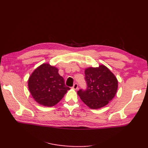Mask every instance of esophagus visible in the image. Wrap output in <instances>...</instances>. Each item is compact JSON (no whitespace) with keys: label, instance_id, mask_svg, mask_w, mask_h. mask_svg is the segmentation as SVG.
<instances>
[{"label":"esophagus","instance_id":"esophagus-1","mask_svg":"<svg viewBox=\"0 0 148 148\" xmlns=\"http://www.w3.org/2000/svg\"><path fill=\"white\" fill-rule=\"evenodd\" d=\"M72 88H73V89H75V90H77V89H78V84L77 83H75V84H73V86Z\"/></svg>","mask_w":148,"mask_h":148}]
</instances>
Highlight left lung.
I'll return each mask as SVG.
<instances>
[{
    "instance_id": "left-lung-1",
    "label": "left lung",
    "mask_w": 148,
    "mask_h": 148,
    "mask_svg": "<svg viewBox=\"0 0 148 148\" xmlns=\"http://www.w3.org/2000/svg\"><path fill=\"white\" fill-rule=\"evenodd\" d=\"M87 87L77 92L82 101L89 108L100 109L114 97L118 88L115 75L104 65L89 67L84 71Z\"/></svg>"
}]
</instances>
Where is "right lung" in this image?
Here are the masks:
<instances>
[{
	"label": "right lung",
	"mask_w": 148,
	"mask_h": 148,
	"mask_svg": "<svg viewBox=\"0 0 148 148\" xmlns=\"http://www.w3.org/2000/svg\"><path fill=\"white\" fill-rule=\"evenodd\" d=\"M59 70L48 64L39 66L28 79V88L34 100L39 104L52 107L57 104L67 91L64 78L58 73Z\"/></svg>",
	"instance_id": "add662e5"
}]
</instances>
